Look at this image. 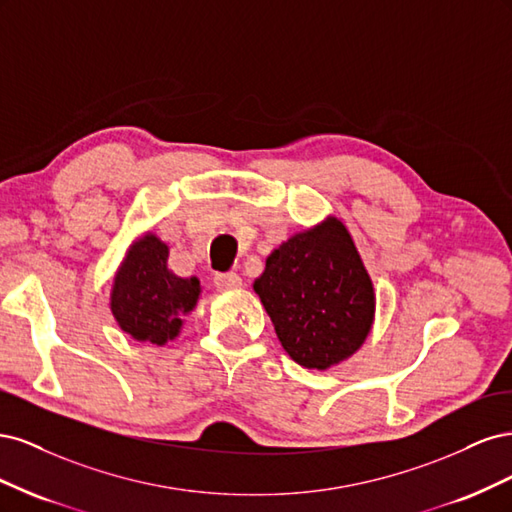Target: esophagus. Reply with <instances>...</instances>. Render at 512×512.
Masks as SVG:
<instances>
[{"instance_id": "esophagus-1", "label": "esophagus", "mask_w": 512, "mask_h": 512, "mask_svg": "<svg viewBox=\"0 0 512 512\" xmlns=\"http://www.w3.org/2000/svg\"><path fill=\"white\" fill-rule=\"evenodd\" d=\"M213 284H215V288H218V290H235V288L241 286V277L237 273H232V271H228V273H215Z\"/></svg>"}]
</instances>
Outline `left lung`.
<instances>
[{
  "label": "left lung",
  "mask_w": 512,
  "mask_h": 512,
  "mask_svg": "<svg viewBox=\"0 0 512 512\" xmlns=\"http://www.w3.org/2000/svg\"><path fill=\"white\" fill-rule=\"evenodd\" d=\"M254 290L290 359L307 369L348 359L374 322V286L335 218L273 250Z\"/></svg>",
  "instance_id": "obj_1"
}]
</instances>
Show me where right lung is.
<instances>
[{"instance_id":"obj_1","label":"right lung","mask_w":512,"mask_h":512,"mask_svg":"<svg viewBox=\"0 0 512 512\" xmlns=\"http://www.w3.org/2000/svg\"><path fill=\"white\" fill-rule=\"evenodd\" d=\"M168 245L158 237L138 239L115 275L111 309L119 327L138 342L164 346L175 339L183 316L192 312L200 282L168 271Z\"/></svg>"}]
</instances>
